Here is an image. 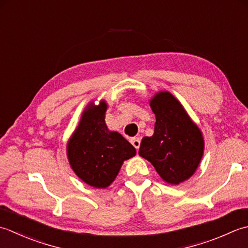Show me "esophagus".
<instances>
[{
  "instance_id": "34e87169",
  "label": "esophagus",
  "mask_w": 248,
  "mask_h": 248,
  "mask_svg": "<svg viewBox=\"0 0 248 248\" xmlns=\"http://www.w3.org/2000/svg\"><path fill=\"white\" fill-rule=\"evenodd\" d=\"M130 142H131V144H133V145L135 146V149H136V150H138V149L140 148V142H141V140H140V138H139V137L133 138V139L130 140Z\"/></svg>"
}]
</instances>
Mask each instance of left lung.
I'll list each match as a JSON object with an SVG mask.
<instances>
[{
	"label": "left lung",
	"instance_id": "8db88e82",
	"mask_svg": "<svg viewBox=\"0 0 248 248\" xmlns=\"http://www.w3.org/2000/svg\"><path fill=\"white\" fill-rule=\"evenodd\" d=\"M155 114L154 134L143 137L139 155L154 166L166 183L179 185L193 175L203 156L202 131L180 100L168 91L150 99Z\"/></svg>",
	"mask_w": 248,
	"mask_h": 248
}]
</instances>
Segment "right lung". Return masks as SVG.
<instances>
[{
	"label": "right lung",
	"mask_w": 248,
	"mask_h": 248,
	"mask_svg": "<svg viewBox=\"0 0 248 248\" xmlns=\"http://www.w3.org/2000/svg\"><path fill=\"white\" fill-rule=\"evenodd\" d=\"M108 104L91 102L66 145L69 165L76 175L95 188H107L117 178L125 160L136 149L118 131L108 129L105 115Z\"/></svg>",
	"instance_id": "right-lung-1"
}]
</instances>
